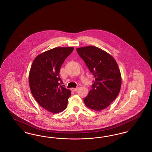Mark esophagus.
Masks as SVG:
<instances>
[{
    "label": "esophagus",
    "mask_w": 152,
    "mask_h": 152,
    "mask_svg": "<svg viewBox=\"0 0 152 152\" xmlns=\"http://www.w3.org/2000/svg\"><path fill=\"white\" fill-rule=\"evenodd\" d=\"M78 89H79L78 87H77V88H71V90L73 91H74V92H76V91H77L78 90Z\"/></svg>",
    "instance_id": "34e87169"
}]
</instances>
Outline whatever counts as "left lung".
<instances>
[{"label":"left lung","instance_id":"8db88e82","mask_svg":"<svg viewBox=\"0 0 152 152\" xmlns=\"http://www.w3.org/2000/svg\"><path fill=\"white\" fill-rule=\"evenodd\" d=\"M76 51L95 78L92 89L84 99L85 104L95 110L107 108L116 99L121 86V76L116 60L94 46L78 48Z\"/></svg>","mask_w":152,"mask_h":152}]
</instances>
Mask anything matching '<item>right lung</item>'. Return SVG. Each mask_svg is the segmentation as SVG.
Instances as JSON below:
<instances>
[{
    "instance_id": "right-lung-1",
    "label": "right lung",
    "mask_w": 152,
    "mask_h": 152,
    "mask_svg": "<svg viewBox=\"0 0 152 152\" xmlns=\"http://www.w3.org/2000/svg\"><path fill=\"white\" fill-rule=\"evenodd\" d=\"M72 47H56L36 57L29 74L30 89L43 108L53 113L65 110L71 91L62 87L59 76L61 65L72 53Z\"/></svg>"
}]
</instances>
